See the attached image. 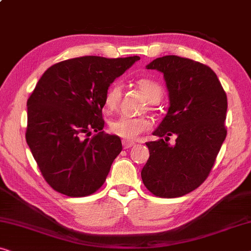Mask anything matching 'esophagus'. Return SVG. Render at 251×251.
Returning <instances> with one entry per match:
<instances>
[{"mask_svg":"<svg viewBox=\"0 0 251 251\" xmlns=\"http://www.w3.org/2000/svg\"><path fill=\"white\" fill-rule=\"evenodd\" d=\"M135 146V143L133 142V141H128V140H123V147H124V149H128L130 147H134Z\"/></svg>","mask_w":251,"mask_h":251,"instance_id":"obj_1","label":"esophagus"}]
</instances>
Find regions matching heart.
<instances>
[{
  "label": "heart",
  "mask_w": 251,
  "mask_h": 251,
  "mask_svg": "<svg viewBox=\"0 0 251 251\" xmlns=\"http://www.w3.org/2000/svg\"><path fill=\"white\" fill-rule=\"evenodd\" d=\"M139 87L143 92L144 97L151 103H157L162 97V90L157 83L150 79H140ZM122 98L121 84L115 83L109 87L104 97V108L108 111H114L118 107ZM110 130L116 135L126 140L135 139L150 128L151 123L146 117H128V116H121L110 122Z\"/></svg>",
  "instance_id": "heart-1"
}]
</instances>
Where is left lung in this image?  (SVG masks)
I'll return each mask as SVG.
<instances>
[{
    "label": "left lung",
    "instance_id": "obj_1",
    "mask_svg": "<svg viewBox=\"0 0 251 251\" xmlns=\"http://www.w3.org/2000/svg\"><path fill=\"white\" fill-rule=\"evenodd\" d=\"M147 69L164 75L169 108L146 143L150 157L141 172L154 196L176 198L202 184L226 137L227 98L209 67L176 55L154 59ZM173 133L174 145L167 142Z\"/></svg>",
    "mask_w": 251,
    "mask_h": 251
}]
</instances>
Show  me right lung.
<instances>
[{
  "mask_svg": "<svg viewBox=\"0 0 251 251\" xmlns=\"http://www.w3.org/2000/svg\"><path fill=\"white\" fill-rule=\"evenodd\" d=\"M137 60L80 56L55 63L38 80L27 101L26 141L55 191L85 197L104 183L123 149L117 135L102 130L104 97Z\"/></svg>",
  "mask_w": 251,
  "mask_h": 251,
  "instance_id": "add662e5",
  "label": "right lung"
}]
</instances>
